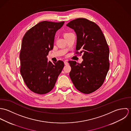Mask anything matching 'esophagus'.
Returning a JSON list of instances; mask_svg holds the SVG:
<instances>
[{
  "mask_svg": "<svg viewBox=\"0 0 131 131\" xmlns=\"http://www.w3.org/2000/svg\"><path fill=\"white\" fill-rule=\"evenodd\" d=\"M64 64H65V65H68V64H69V63H68V61H67V60H66V61H64Z\"/></svg>",
  "mask_w": 131,
  "mask_h": 131,
  "instance_id": "1",
  "label": "esophagus"
}]
</instances>
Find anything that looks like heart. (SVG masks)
I'll use <instances>...</instances> for the list:
<instances>
[{
  "instance_id": "b5f03b06",
  "label": "heart",
  "mask_w": 131,
  "mask_h": 131,
  "mask_svg": "<svg viewBox=\"0 0 131 131\" xmlns=\"http://www.w3.org/2000/svg\"><path fill=\"white\" fill-rule=\"evenodd\" d=\"M72 34H73V33H70V32H66V33H65L64 34V36L65 38L67 37L68 36H69V35H70Z\"/></svg>"
}]
</instances>
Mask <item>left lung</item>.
I'll use <instances>...</instances> for the list:
<instances>
[{"label":"left lung","instance_id":"left-lung-1","mask_svg":"<svg viewBox=\"0 0 131 131\" xmlns=\"http://www.w3.org/2000/svg\"><path fill=\"white\" fill-rule=\"evenodd\" d=\"M67 26L77 35L76 50L83 53L81 63L70 60V77L77 90L90 94L103 84L110 68V49L101 30L92 21L78 18L70 21Z\"/></svg>","mask_w":131,"mask_h":131}]
</instances>
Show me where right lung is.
<instances>
[{"mask_svg":"<svg viewBox=\"0 0 131 131\" xmlns=\"http://www.w3.org/2000/svg\"><path fill=\"white\" fill-rule=\"evenodd\" d=\"M64 23L41 21L29 29L23 38L20 72L28 88L35 93L44 94L52 90L64 67L62 61L52 63L46 57L53 48L56 31Z\"/></svg>","mask_w":131,"mask_h":131,"instance_id":"obj_1","label":"right lung"}]
</instances>
